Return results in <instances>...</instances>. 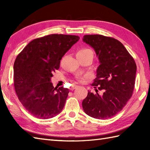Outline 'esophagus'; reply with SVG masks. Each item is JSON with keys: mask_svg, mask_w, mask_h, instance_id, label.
<instances>
[{"mask_svg": "<svg viewBox=\"0 0 150 150\" xmlns=\"http://www.w3.org/2000/svg\"><path fill=\"white\" fill-rule=\"evenodd\" d=\"M77 87H78V86H77V85H72L71 87L70 88V90H75V89L77 88Z\"/></svg>", "mask_w": 150, "mask_h": 150, "instance_id": "1", "label": "esophagus"}]
</instances>
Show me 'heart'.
<instances>
[{
	"label": "heart",
	"mask_w": 150,
	"mask_h": 150,
	"mask_svg": "<svg viewBox=\"0 0 150 150\" xmlns=\"http://www.w3.org/2000/svg\"><path fill=\"white\" fill-rule=\"evenodd\" d=\"M88 52H91V51L90 50H89V49H86L85 48V49H82L81 50H79L77 54H78V53H88ZM84 79V77L79 78V81H82V80H83Z\"/></svg>",
	"instance_id": "obj_1"
}]
</instances>
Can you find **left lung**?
<instances>
[{
    "instance_id": "1",
    "label": "left lung",
    "mask_w": 150,
    "mask_h": 150,
    "mask_svg": "<svg viewBox=\"0 0 150 150\" xmlns=\"http://www.w3.org/2000/svg\"><path fill=\"white\" fill-rule=\"evenodd\" d=\"M82 40L95 50L100 62L91 86L103 91L99 95L88 91L82 108L95 119H110L120 112L132 96L136 63L123 44L114 38L86 35Z\"/></svg>"
}]
</instances>
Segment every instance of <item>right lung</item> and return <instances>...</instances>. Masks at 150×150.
<instances>
[{
    "instance_id": "1",
    "label": "right lung",
    "mask_w": 150,
    "mask_h": 150,
    "mask_svg": "<svg viewBox=\"0 0 150 150\" xmlns=\"http://www.w3.org/2000/svg\"><path fill=\"white\" fill-rule=\"evenodd\" d=\"M79 36L52 34L33 40L17 55L13 66L14 87L18 100L35 117L47 119L62 110L69 90L54 88L51 78L60 60Z\"/></svg>"
}]
</instances>
